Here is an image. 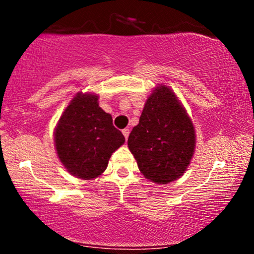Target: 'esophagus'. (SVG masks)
<instances>
[{
  "label": "esophagus",
  "instance_id": "1",
  "mask_svg": "<svg viewBox=\"0 0 254 254\" xmlns=\"http://www.w3.org/2000/svg\"><path fill=\"white\" fill-rule=\"evenodd\" d=\"M122 132H123L125 139H127V137H129V133H130V130L129 129H123V131H122Z\"/></svg>",
  "mask_w": 254,
  "mask_h": 254
}]
</instances>
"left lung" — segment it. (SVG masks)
Returning a JSON list of instances; mask_svg holds the SVG:
<instances>
[{"label": "left lung", "mask_w": 254, "mask_h": 254, "mask_svg": "<svg viewBox=\"0 0 254 254\" xmlns=\"http://www.w3.org/2000/svg\"><path fill=\"white\" fill-rule=\"evenodd\" d=\"M193 124L174 93L160 86L148 98L139 123L127 138L142 174L157 184L183 176L193 155Z\"/></svg>", "instance_id": "obj_1"}]
</instances>
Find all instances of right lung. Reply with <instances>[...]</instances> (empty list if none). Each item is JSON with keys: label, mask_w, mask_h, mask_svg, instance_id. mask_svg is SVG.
<instances>
[{"label": "right lung", "mask_w": 254, "mask_h": 254, "mask_svg": "<svg viewBox=\"0 0 254 254\" xmlns=\"http://www.w3.org/2000/svg\"><path fill=\"white\" fill-rule=\"evenodd\" d=\"M125 142L112 116L99 107L98 95L78 93L63 112L55 132L61 162L72 176L93 179L106 170L113 151Z\"/></svg>", "instance_id": "obj_1"}]
</instances>
